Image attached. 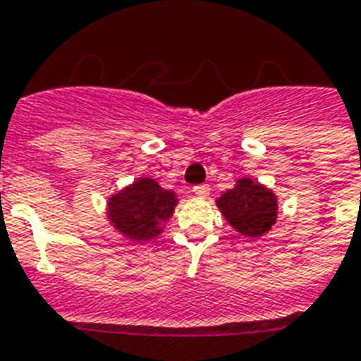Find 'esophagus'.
I'll return each mask as SVG.
<instances>
[{"instance_id": "obj_1", "label": "esophagus", "mask_w": 361, "mask_h": 361, "mask_svg": "<svg viewBox=\"0 0 361 361\" xmlns=\"http://www.w3.org/2000/svg\"><path fill=\"white\" fill-rule=\"evenodd\" d=\"M192 192H195L198 198H207V196H209V187H207V185H195V187H192Z\"/></svg>"}]
</instances>
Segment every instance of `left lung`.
I'll list each match as a JSON object with an SVG mask.
<instances>
[{"label": "left lung", "instance_id": "obj_1", "mask_svg": "<svg viewBox=\"0 0 361 361\" xmlns=\"http://www.w3.org/2000/svg\"><path fill=\"white\" fill-rule=\"evenodd\" d=\"M216 206L231 226L247 237L265 235L276 222V196L250 178L239 180L233 189L216 198Z\"/></svg>", "mask_w": 361, "mask_h": 361}]
</instances>
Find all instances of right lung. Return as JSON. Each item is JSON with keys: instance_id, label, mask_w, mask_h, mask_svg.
Listing matches in <instances>:
<instances>
[{"instance_id": "right-lung-1", "label": "right lung", "mask_w": 361, "mask_h": 361, "mask_svg": "<svg viewBox=\"0 0 361 361\" xmlns=\"http://www.w3.org/2000/svg\"><path fill=\"white\" fill-rule=\"evenodd\" d=\"M178 198L152 178H139L109 198V221L131 241H150L163 231L174 213Z\"/></svg>"}]
</instances>
